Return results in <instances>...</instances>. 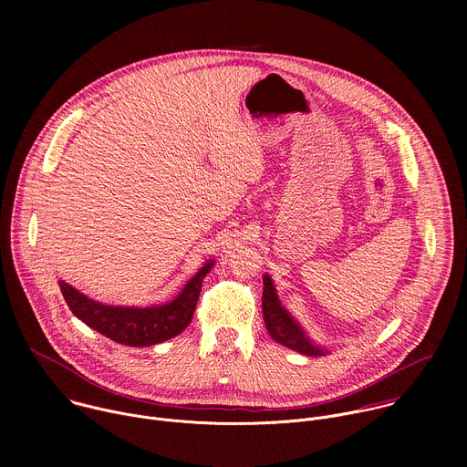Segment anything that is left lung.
<instances>
[{"instance_id": "1", "label": "left lung", "mask_w": 467, "mask_h": 467, "mask_svg": "<svg viewBox=\"0 0 467 467\" xmlns=\"http://www.w3.org/2000/svg\"><path fill=\"white\" fill-rule=\"evenodd\" d=\"M262 314L265 328L272 335L274 340L279 344L308 355V357H319L325 355L319 348L312 346L310 340L305 337V332L299 328V325L292 319V316L281 306V301L275 294V286L268 275H264V292H262Z\"/></svg>"}]
</instances>
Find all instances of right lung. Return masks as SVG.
Segmentation results:
<instances>
[{
    "label": "right lung",
    "instance_id": "obj_1",
    "mask_svg": "<svg viewBox=\"0 0 467 467\" xmlns=\"http://www.w3.org/2000/svg\"><path fill=\"white\" fill-rule=\"evenodd\" d=\"M211 268L213 260L188 281V285L171 303L150 308L109 306L88 299L64 281H60L58 286L74 316H78L90 328L101 332V335L118 344L144 348L170 340L181 335L188 327L199 299V292H202V283Z\"/></svg>",
    "mask_w": 467,
    "mask_h": 467
}]
</instances>
